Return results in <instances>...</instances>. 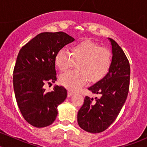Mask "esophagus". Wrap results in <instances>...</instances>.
<instances>
[{
	"label": "esophagus",
	"mask_w": 147,
	"mask_h": 147,
	"mask_svg": "<svg viewBox=\"0 0 147 147\" xmlns=\"http://www.w3.org/2000/svg\"><path fill=\"white\" fill-rule=\"evenodd\" d=\"M75 94V92H72V91L71 90H68V97H71V96H72Z\"/></svg>",
	"instance_id": "34e87169"
}]
</instances>
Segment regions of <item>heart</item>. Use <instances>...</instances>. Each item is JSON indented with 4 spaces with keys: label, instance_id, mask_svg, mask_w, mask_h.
I'll list each match as a JSON object with an SVG mask.
<instances>
[{
    "label": "heart",
    "instance_id": "b5f03b06",
    "mask_svg": "<svg viewBox=\"0 0 147 147\" xmlns=\"http://www.w3.org/2000/svg\"><path fill=\"white\" fill-rule=\"evenodd\" d=\"M55 61L62 72L72 68L76 63L77 69L61 75L59 80L64 87L78 90L88 79L90 82H97L105 77L110 70L112 56L109 49L84 40L72 45L70 53L65 48L59 50Z\"/></svg>",
    "mask_w": 147,
    "mask_h": 147
}]
</instances>
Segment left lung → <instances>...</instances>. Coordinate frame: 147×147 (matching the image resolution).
Returning <instances> with one entry per match:
<instances>
[{"label": "left lung", "mask_w": 147, "mask_h": 147, "mask_svg": "<svg viewBox=\"0 0 147 147\" xmlns=\"http://www.w3.org/2000/svg\"><path fill=\"white\" fill-rule=\"evenodd\" d=\"M112 46L110 70L104 78L88 88L95 99L86 97L77 114L79 126L89 133L105 131L115 120L129 93L130 64L121 47L109 38Z\"/></svg>", "instance_id": "obj_1"}]
</instances>
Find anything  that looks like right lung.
Here are the masks:
<instances>
[{"instance_id":"obj_1","label":"right lung","mask_w":147,"mask_h":147,"mask_svg":"<svg viewBox=\"0 0 147 147\" xmlns=\"http://www.w3.org/2000/svg\"><path fill=\"white\" fill-rule=\"evenodd\" d=\"M74 41L63 32H42L18 52L13 73L15 97L23 117L35 127L52 124L58 114L57 106L66 99L65 88L55 86L51 92H45L44 85L57 80V52Z\"/></svg>"}]
</instances>
